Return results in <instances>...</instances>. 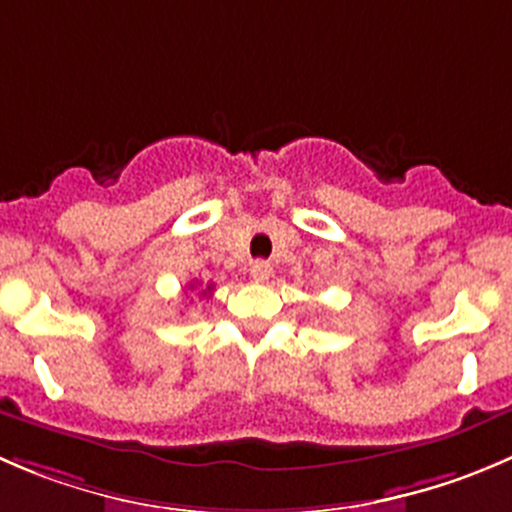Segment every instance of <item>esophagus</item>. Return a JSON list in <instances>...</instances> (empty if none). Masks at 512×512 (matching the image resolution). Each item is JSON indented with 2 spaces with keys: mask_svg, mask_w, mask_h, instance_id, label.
I'll list each match as a JSON object with an SVG mask.
<instances>
[{
  "mask_svg": "<svg viewBox=\"0 0 512 512\" xmlns=\"http://www.w3.org/2000/svg\"><path fill=\"white\" fill-rule=\"evenodd\" d=\"M250 275H252V280H257V282L270 280L272 265H270V262H265V260H255L250 265Z\"/></svg>",
  "mask_w": 512,
  "mask_h": 512,
  "instance_id": "34e87169",
  "label": "esophagus"
}]
</instances>
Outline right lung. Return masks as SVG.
<instances>
[{"label": "right lung", "instance_id": "add662e5", "mask_svg": "<svg viewBox=\"0 0 512 512\" xmlns=\"http://www.w3.org/2000/svg\"><path fill=\"white\" fill-rule=\"evenodd\" d=\"M190 287H195V285H190ZM212 287H215V285H207L205 290H202V295H210V292H212Z\"/></svg>", "mask_w": 512, "mask_h": 512}]
</instances>
